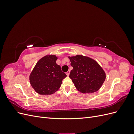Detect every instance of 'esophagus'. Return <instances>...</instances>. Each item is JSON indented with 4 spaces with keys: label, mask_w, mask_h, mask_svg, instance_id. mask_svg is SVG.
Masks as SVG:
<instances>
[{
    "label": "esophagus",
    "mask_w": 134,
    "mask_h": 134,
    "mask_svg": "<svg viewBox=\"0 0 134 134\" xmlns=\"http://www.w3.org/2000/svg\"><path fill=\"white\" fill-rule=\"evenodd\" d=\"M70 70H68L66 72V75H68V76H69V74H70Z\"/></svg>",
    "instance_id": "34e87169"
}]
</instances>
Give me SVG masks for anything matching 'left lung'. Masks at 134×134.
I'll list each match as a JSON object with an SVG mask.
<instances>
[{
	"label": "left lung",
	"mask_w": 134,
	"mask_h": 134,
	"mask_svg": "<svg viewBox=\"0 0 134 134\" xmlns=\"http://www.w3.org/2000/svg\"><path fill=\"white\" fill-rule=\"evenodd\" d=\"M73 69L70 78L77 90L83 93L97 92L106 79V74L96 61L82 55L69 58Z\"/></svg>",
	"instance_id": "1"
}]
</instances>
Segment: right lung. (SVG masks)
Returning <instances> with one entry per match:
<instances>
[{"label":"right lung","mask_w":134,"mask_h":134,"mask_svg":"<svg viewBox=\"0 0 134 134\" xmlns=\"http://www.w3.org/2000/svg\"><path fill=\"white\" fill-rule=\"evenodd\" d=\"M55 55L46 56L36 65L30 76V83L40 94L50 95L57 91L66 76L56 64Z\"/></svg>","instance_id":"obj_1"}]
</instances>
